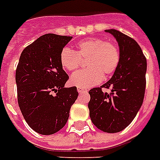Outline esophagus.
Returning a JSON list of instances; mask_svg holds the SVG:
<instances>
[{
  "mask_svg": "<svg viewBox=\"0 0 160 160\" xmlns=\"http://www.w3.org/2000/svg\"><path fill=\"white\" fill-rule=\"evenodd\" d=\"M77 89H78V93H83V92H86L87 90L83 88H80V87H78L77 88Z\"/></svg>",
  "mask_w": 160,
  "mask_h": 160,
  "instance_id": "34e87169",
  "label": "esophagus"
}]
</instances>
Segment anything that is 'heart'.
<instances>
[{
	"label": "heart",
	"mask_w": 160,
	"mask_h": 160,
	"mask_svg": "<svg viewBox=\"0 0 160 160\" xmlns=\"http://www.w3.org/2000/svg\"><path fill=\"white\" fill-rule=\"evenodd\" d=\"M85 59L87 69L79 71L71 77L70 82L73 86L90 88L99 83L103 77H110L118 67L120 50L113 42L89 38L78 43L76 51L65 48L61 52V64L69 72L78 70L81 60Z\"/></svg>",
	"instance_id": "1"
}]
</instances>
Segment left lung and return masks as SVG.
I'll use <instances>...</instances> for the list:
<instances>
[{
	"mask_svg": "<svg viewBox=\"0 0 160 160\" xmlns=\"http://www.w3.org/2000/svg\"><path fill=\"white\" fill-rule=\"evenodd\" d=\"M120 48V62L112 78L100 88L88 91L91 121L104 132H121L131 124L143 102L147 60L136 40L118 30L107 29ZM110 88V94L102 88Z\"/></svg>",
	"mask_w": 160,
	"mask_h": 160,
	"instance_id": "left-lung-1",
	"label": "left lung"
}]
</instances>
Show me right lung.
<instances>
[{"label": "right lung", "instance_id": "1", "mask_svg": "<svg viewBox=\"0 0 160 160\" xmlns=\"http://www.w3.org/2000/svg\"><path fill=\"white\" fill-rule=\"evenodd\" d=\"M71 36L47 33L22 50L16 70L18 105L25 121L42 135L57 132L67 123L78 98L77 88H65L69 78L61 52Z\"/></svg>", "mask_w": 160, "mask_h": 160}]
</instances>
